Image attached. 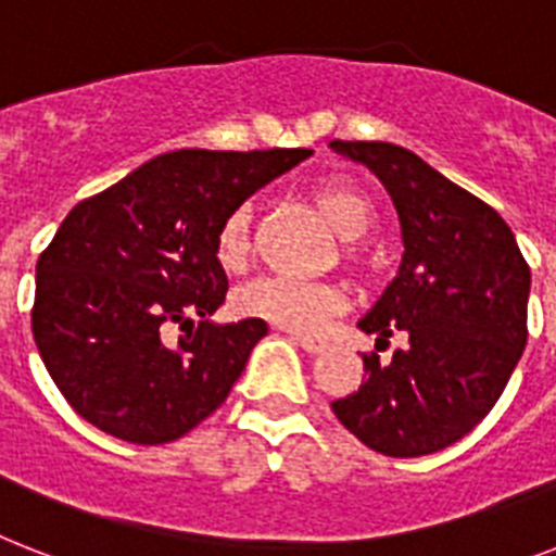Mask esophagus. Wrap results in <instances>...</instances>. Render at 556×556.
I'll use <instances>...</instances> for the list:
<instances>
[{
  "label": "esophagus",
  "instance_id": "obj_1",
  "mask_svg": "<svg viewBox=\"0 0 556 556\" xmlns=\"http://www.w3.org/2000/svg\"><path fill=\"white\" fill-rule=\"evenodd\" d=\"M291 340L296 342V345H300V349L305 351V354H311V356H317V354H323V351H325V342L314 340V337H302V333H291Z\"/></svg>",
  "mask_w": 556,
  "mask_h": 556
}]
</instances>
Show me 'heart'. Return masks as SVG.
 Here are the masks:
<instances>
[{
	"instance_id": "1",
	"label": "heart",
	"mask_w": 556,
	"mask_h": 556,
	"mask_svg": "<svg viewBox=\"0 0 556 556\" xmlns=\"http://www.w3.org/2000/svg\"><path fill=\"white\" fill-rule=\"evenodd\" d=\"M311 205L342 239H359L371 231L374 202L351 182L333 179L311 191ZM251 256V207L239 205L225 216L214 233V260L225 274H239ZM354 260V248H345ZM233 311L239 317L288 328V331L314 333L333 314L345 308V293L331 282H302L288 277H260L233 293Z\"/></svg>"
}]
</instances>
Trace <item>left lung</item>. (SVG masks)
<instances>
[{
  "label": "left lung",
  "instance_id": "left-lung-1",
  "mask_svg": "<svg viewBox=\"0 0 556 556\" xmlns=\"http://www.w3.org/2000/svg\"><path fill=\"white\" fill-rule=\"evenodd\" d=\"M331 148L371 170L394 202L403 263L359 319L391 363L363 356L365 382L333 400L342 426L386 457H426L463 440L508 386L528 340L531 270L503 216L391 142Z\"/></svg>",
  "mask_w": 556,
  "mask_h": 556
}]
</instances>
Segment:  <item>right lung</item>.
Segmentation results:
<instances>
[{
	"label": "right lung",
	"instance_id": "right-lung-1",
	"mask_svg": "<svg viewBox=\"0 0 556 556\" xmlns=\"http://www.w3.org/2000/svg\"><path fill=\"white\" fill-rule=\"evenodd\" d=\"M311 153H162L62 219L36 263L30 325L79 417L116 440L162 445L225 403L268 325L211 323L228 291L214 233ZM170 324L189 325L176 343L164 340Z\"/></svg>",
	"mask_w": 556,
	"mask_h": 556
}]
</instances>
